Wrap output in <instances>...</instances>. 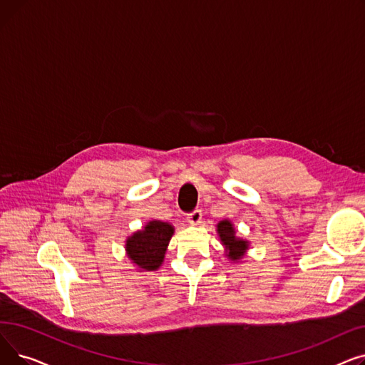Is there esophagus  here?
Segmentation results:
<instances>
[{"mask_svg": "<svg viewBox=\"0 0 365 365\" xmlns=\"http://www.w3.org/2000/svg\"><path fill=\"white\" fill-rule=\"evenodd\" d=\"M201 219H202L201 210H194L192 213H189V215H187V222H189V223H192V225H198V223L201 222Z\"/></svg>", "mask_w": 365, "mask_h": 365, "instance_id": "34e87169", "label": "esophagus"}]
</instances>
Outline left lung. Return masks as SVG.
Segmentation results:
<instances>
[{
  "label": "left lung",
  "instance_id": "left-lung-1",
  "mask_svg": "<svg viewBox=\"0 0 365 365\" xmlns=\"http://www.w3.org/2000/svg\"><path fill=\"white\" fill-rule=\"evenodd\" d=\"M216 231L222 245L225 247V256L234 263L244 259L247 250L250 248V242L237 235L234 223L229 219H223L216 225Z\"/></svg>",
  "mask_w": 365,
  "mask_h": 365
}]
</instances>
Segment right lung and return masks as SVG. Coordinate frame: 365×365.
<instances>
[{
    "label": "right lung",
    "instance_id": "1",
    "mask_svg": "<svg viewBox=\"0 0 365 365\" xmlns=\"http://www.w3.org/2000/svg\"><path fill=\"white\" fill-rule=\"evenodd\" d=\"M175 234V226L163 220H149L140 231L125 240V253L139 271L160 269L164 262L168 242Z\"/></svg>",
    "mask_w": 365,
    "mask_h": 365
}]
</instances>
